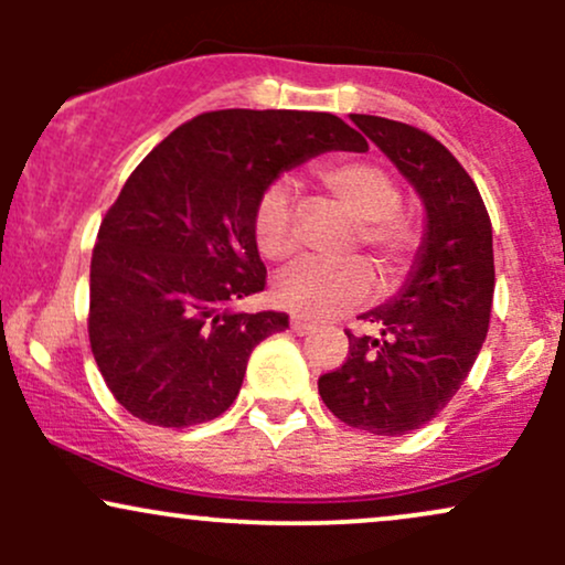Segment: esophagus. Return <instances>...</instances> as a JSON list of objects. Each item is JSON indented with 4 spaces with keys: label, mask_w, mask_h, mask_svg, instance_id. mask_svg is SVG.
Instances as JSON below:
<instances>
[{
    "label": "esophagus",
    "mask_w": 565,
    "mask_h": 565,
    "mask_svg": "<svg viewBox=\"0 0 565 565\" xmlns=\"http://www.w3.org/2000/svg\"><path fill=\"white\" fill-rule=\"evenodd\" d=\"M289 327H291V332H295V334H310L316 329V323L308 321V319H302V316H291Z\"/></svg>",
    "instance_id": "esophagus-1"
}]
</instances>
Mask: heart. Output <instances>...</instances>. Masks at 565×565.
I'll use <instances>...</instances> for the list:
<instances>
[{"label": "heart", "mask_w": 565, "mask_h": 565, "mask_svg": "<svg viewBox=\"0 0 565 565\" xmlns=\"http://www.w3.org/2000/svg\"><path fill=\"white\" fill-rule=\"evenodd\" d=\"M316 183L332 196L355 223L353 244H361L385 274H393L408 260L419 242V231L412 217L398 210L401 188L385 167L374 161H327L316 167ZM257 249L265 260L284 263L297 252V215L287 185L265 188L257 201L255 220ZM276 300L284 308L332 319L353 310L372 295V274L364 263L345 265L297 263L276 281Z\"/></svg>", "instance_id": "1"}]
</instances>
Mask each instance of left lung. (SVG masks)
I'll use <instances>...</instances> for the list:
<instances>
[{
	"instance_id": "1",
	"label": "left lung",
	"mask_w": 565,
	"mask_h": 565,
	"mask_svg": "<svg viewBox=\"0 0 565 565\" xmlns=\"http://www.w3.org/2000/svg\"><path fill=\"white\" fill-rule=\"evenodd\" d=\"M350 119L417 188L427 236L404 291L361 316L380 334L348 332L345 364L321 374L319 393L345 425L393 438L430 423L481 353L494 300L491 220L444 142L382 116Z\"/></svg>"
}]
</instances>
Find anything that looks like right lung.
I'll return each instance as SVG.
<instances>
[{
	"label": "right lung",
	"mask_w": 565,
	"mask_h": 565,
	"mask_svg": "<svg viewBox=\"0 0 565 565\" xmlns=\"http://www.w3.org/2000/svg\"><path fill=\"white\" fill-rule=\"evenodd\" d=\"M340 116L206 111L129 174L89 263V348L114 398L159 427L210 423L236 401L246 361L287 313H236L265 289L257 201L289 167L366 151Z\"/></svg>",
	"instance_id": "right-lung-1"
}]
</instances>
